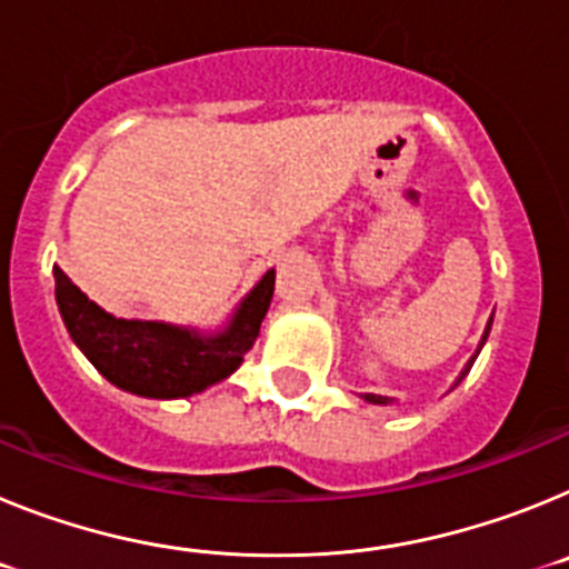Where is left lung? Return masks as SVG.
Instances as JSON below:
<instances>
[{
	"instance_id": "1",
	"label": "left lung",
	"mask_w": 569,
	"mask_h": 569,
	"mask_svg": "<svg viewBox=\"0 0 569 569\" xmlns=\"http://www.w3.org/2000/svg\"><path fill=\"white\" fill-rule=\"evenodd\" d=\"M490 325H492V319H490ZM490 325H487L485 336H481V345H479V350H481V347H485V341H487V333H490ZM479 350H476V356H479ZM476 356H472V359L467 361V367H465V370H461V376H459V379H456V385H453V387H459V385H461V379H465V376L470 373V367H472V361H476ZM361 399H365L367 405H390V401H393V399H387V396H376V393H365V396H361Z\"/></svg>"
}]
</instances>
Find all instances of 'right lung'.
Wrapping results in <instances>:
<instances>
[{
    "mask_svg": "<svg viewBox=\"0 0 569 569\" xmlns=\"http://www.w3.org/2000/svg\"><path fill=\"white\" fill-rule=\"evenodd\" d=\"M53 276L59 313L70 339L110 385L144 399H184L228 379L253 347L276 284V270H268L241 299L228 328L202 336L164 321L116 319L62 270L53 268Z\"/></svg>",
    "mask_w": 569,
    "mask_h": 569,
    "instance_id": "1",
    "label": "right lung"
}]
</instances>
